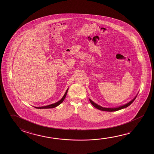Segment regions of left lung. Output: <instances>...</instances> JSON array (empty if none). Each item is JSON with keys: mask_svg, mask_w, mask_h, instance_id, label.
<instances>
[{"mask_svg": "<svg viewBox=\"0 0 154 154\" xmlns=\"http://www.w3.org/2000/svg\"><path fill=\"white\" fill-rule=\"evenodd\" d=\"M136 97H137V96H136L132 100H131L130 102H129L128 103H126V104L124 105L123 106H120V107H118L113 108H113H105V107H101V106H99L98 105H97V103H94L93 101L91 100L90 99L89 100H90V101L91 104H92L94 107H96L97 109H98L99 110L103 111H108V112H114V111H119V110L121 109H124V108L127 107L128 106H129V105L134 101V100L136 98Z\"/></svg>", "mask_w": 154, "mask_h": 154, "instance_id": "8db88e82", "label": "left lung"}]
</instances>
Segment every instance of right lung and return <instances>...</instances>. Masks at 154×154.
Wrapping results in <instances>:
<instances>
[{
    "mask_svg": "<svg viewBox=\"0 0 154 154\" xmlns=\"http://www.w3.org/2000/svg\"><path fill=\"white\" fill-rule=\"evenodd\" d=\"M68 91V89H67V90L66 91V93L64 94V95L63 96V97H62V98L61 99V100H60V101H58V102H57V103H53V104H51V105H48V106L38 107H35L36 108V109H53V108H54V107H55L56 106H58V105H60V104L63 102V100H64V99H65L66 96V94H67Z\"/></svg>",
    "mask_w": 154,
    "mask_h": 154,
    "instance_id": "right-lung-1",
    "label": "right lung"
}]
</instances>
